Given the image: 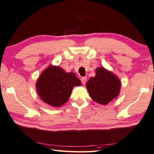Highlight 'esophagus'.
<instances>
[{
    "mask_svg": "<svg viewBox=\"0 0 154 154\" xmlns=\"http://www.w3.org/2000/svg\"><path fill=\"white\" fill-rule=\"evenodd\" d=\"M81 81H82V84H85L86 83V81H87V78L86 77H82L81 78Z\"/></svg>",
    "mask_w": 154,
    "mask_h": 154,
    "instance_id": "esophagus-1",
    "label": "esophagus"
}]
</instances>
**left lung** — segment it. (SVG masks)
Instances as JSON below:
<instances>
[{
  "label": "left lung",
  "mask_w": 154,
  "mask_h": 154,
  "mask_svg": "<svg viewBox=\"0 0 154 154\" xmlns=\"http://www.w3.org/2000/svg\"><path fill=\"white\" fill-rule=\"evenodd\" d=\"M86 86L94 101L106 105L118 96L121 83L115 75L100 67L96 70V76L90 78Z\"/></svg>",
  "instance_id": "8db88e82"
}]
</instances>
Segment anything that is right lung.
Instances as JSON below:
<instances>
[{
    "label": "right lung",
    "mask_w": 154,
    "mask_h": 154,
    "mask_svg": "<svg viewBox=\"0 0 154 154\" xmlns=\"http://www.w3.org/2000/svg\"><path fill=\"white\" fill-rule=\"evenodd\" d=\"M81 81L73 72L67 73L59 66H49L38 79L36 90L40 98L54 107H60L66 102L74 86Z\"/></svg>",
    "instance_id": "1"
}]
</instances>
